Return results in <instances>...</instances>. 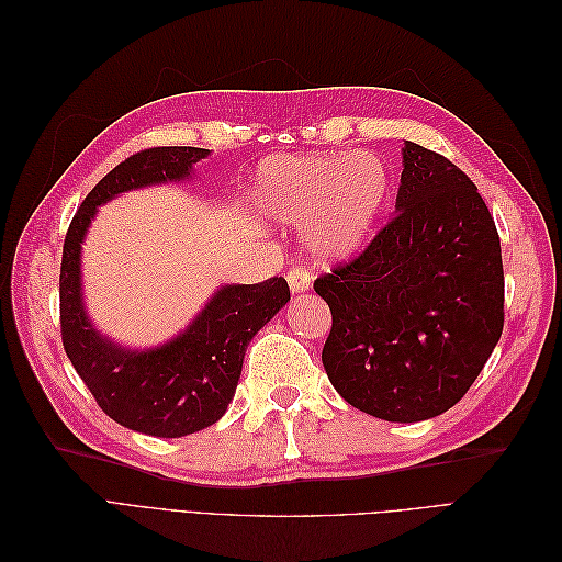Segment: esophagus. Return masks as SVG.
Segmentation results:
<instances>
[{
  "label": "esophagus",
  "instance_id": "obj_1",
  "mask_svg": "<svg viewBox=\"0 0 562 562\" xmlns=\"http://www.w3.org/2000/svg\"><path fill=\"white\" fill-rule=\"evenodd\" d=\"M288 285H291V291L293 293H302V291H307L310 288V283H312V277H310V271L304 269V267H291V271H288Z\"/></svg>",
  "mask_w": 562,
  "mask_h": 562
}]
</instances>
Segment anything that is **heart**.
<instances>
[{
    "mask_svg": "<svg viewBox=\"0 0 562 562\" xmlns=\"http://www.w3.org/2000/svg\"><path fill=\"white\" fill-rule=\"evenodd\" d=\"M391 192L375 155L274 157L262 164L255 203L283 225H310V246L326 260L359 250Z\"/></svg>",
    "mask_w": 562,
    "mask_h": 562,
    "instance_id": "1",
    "label": "heart"
}]
</instances>
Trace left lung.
<instances>
[{
	"mask_svg": "<svg viewBox=\"0 0 562 562\" xmlns=\"http://www.w3.org/2000/svg\"><path fill=\"white\" fill-rule=\"evenodd\" d=\"M314 291L333 314L321 361L349 405L386 422L450 411L504 328L502 246L479 187L405 140L396 213Z\"/></svg>",
	"mask_w": 562,
	"mask_h": 562,
	"instance_id": "obj_1",
	"label": "left lung"
}]
</instances>
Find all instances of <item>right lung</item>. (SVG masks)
I'll return each instance as SVG.
<instances>
[{
    "label": "right lung",
    "instance_id": "add662e5",
    "mask_svg": "<svg viewBox=\"0 0 562 562\" xmlns=\"http://www.w3.org/2000/svg\"><path fill=\"white\" fill-rule=\"evenodd\" d=\"M209 157L201 147H149L114 166L77 209L60 262V335L67 359L108 417L147 436L180 438L225 415L252 335L291 300L283 277L223 285L171 342L131 351L100 335L83 312L79 252L100 203L138 187L176 182Z\"/></svg>",
    "mask_w": 562,
    "mask_h": 562
}]
</instances>
